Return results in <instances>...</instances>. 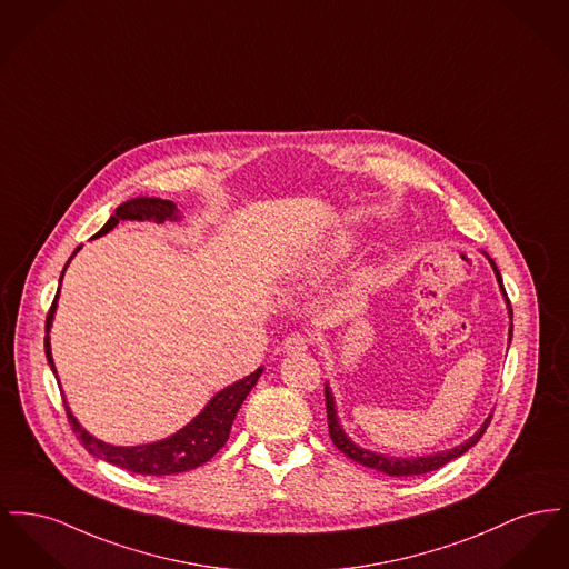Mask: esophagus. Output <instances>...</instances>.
I'll return each mask as SVG.
<instances>
[{
  "mask_svg": "<svg viewBox=\"0 0 569 569\" xmlns=\"http://www.w3.org/2000/svg\"><path fill=\"white\" fill-rule=\"evenodd\" d=\"M307 348H309V337L301 333L288 335L281 343V350L286 355H302Z\"/></svg>",
  "mask_w": 569,
  "mask_h": 569,
  "instance_id": "1",
  "label": "esophagus"
}]
</instances>
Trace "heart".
<instances>
[{
	"instance_id": "obj_1",
	"label": "heart",
	"mask_w": 569,
	"mask_h": 569,
	"mask_svg": "<svg viewBox=\"0 0 569 569\" xmlns=\"http://www.w3.org/2000/svg\"><path fill=\"white\" fill-rule=\"evenodd\" d=\"M355 244H357V238L348 230H339L329 238L320 240L309 251H305V256H301L288 270V281L297 288L322 281L333 272V268L339 262H343L355 251Z\"/></svg>"
}]
</instances>
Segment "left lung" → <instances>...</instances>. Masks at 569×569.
<instances>
[{
	"label": "left lung",
	"instance_id": "obj_1",
	"mask_svg": "<svg viewBox=\"0 0 569 569\" xmlns=\"http://www.w3.org/2000/svg\"><path fill=\"white\" fill-rule=\"evenodd\" d=\"M483 258L490 262V267L495 270V277H497V283H499V290H501L502 299L507 305V316H509V337H507V346L511 343V333H513V325H511V305L509 299L505 295V288H502V277L499 272V268L495 264V260L481 251ZM325 398H327V417H329V435L331 440L335 442V447L348 456L350 460H355L357 465H363V467L373 468L378 472H385L389 477H412V475H423V472H430L436 468L445 467L447 462L465 456L470 447H475L479 442V438L486 432V428L490 426V417L492 412L486 417V421L479 426V430L475 435L467 438L465 442L451 447V449H445V451H436V453H423V456H410V458H401V456H389V453H378V451H371L366 449L361 445H357L350 436L346 435L343 426L339 423V415H337V403H335L333 389L329 385V380L325 382Z\"/></svg>",
	"mask_w": 569,
	"mask_h": 569
}]
</instances>
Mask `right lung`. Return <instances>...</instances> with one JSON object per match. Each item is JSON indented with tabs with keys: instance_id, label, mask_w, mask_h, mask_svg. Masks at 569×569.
Listing matches in <instances>:
<instances>
[{
	"instance_id": "right-lung-1",
	"label": "right lung",
	"mask_w": 569,
	"mask_h": 569,
	"mask_svg": "<svg viewBox=\"0 0 569 569\" xmlns=\"http://www.w3.org/2000/svg\"><path fill=\"white\" fill-rule=\"evenodd\" d=\"M184 214L178 210V206L171 200H161V198H133V200L120 203L113 214L107 219V223L102 226L97 236L109 234L118 223L122 221H180ZM83 244H79L72 256L68 258L67 267L60 274V288H62V279L67 272L70 260L79 253ZM60 288L56 295V301L49 309L47 316V327H44V355H47V363L53 371V376L58 378V369L53 363V355H51V327H53V318H56V309H58V297H60ZM264 368H258L253 373L240 378L232 382L230 387L221 389L219 393H214L208 403L201 408L200 412L180 430H176L173 435L166 436L161 440H152V442H143V445H111L104 442L101 438L90 435L79 419L72 415L67 398H64V408H67L68 421L74 430L77 438L81 440V445L86 447L88 453H92L94 458L104 460L109 465L127 468L137 475H154V477H163V475H178V472H187L193 468L206 465L230 438V430L234 423L236 412L242 406V401L247 400V396L251 393V389L256 387V382L260 380ZM62 387V385H60ZM62 391V389H60ZM64 393V391H62Z\"/></svg>"
}]
</instances>
